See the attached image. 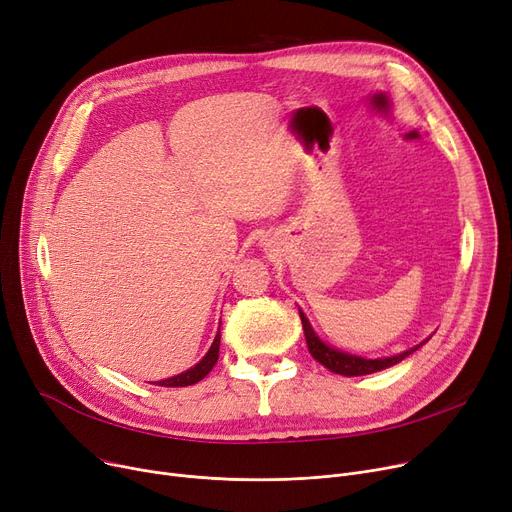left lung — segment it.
<instances>
[{
    "mask_svg": "<svg viewBox=\"0 0 512 512\" xmlns=\"http://www.w3.org/2000/svg\"><path fill=\"white\" fill-rule=\"evenodd\" d=\"M301 321H303V330H305V340H307V348L311 357L324 365L328 371L332 373H338V375H346V378H353V375H367V373H373V371H380V369H386V367H392L396 363H400L405 357H409L411 353H415L417 348L421 346H415L411 348V351H405L400 353L396 357H388V359H363V357H355V355H346V353H340V351H334L332 346L321 342L315 332L311 330L307 317L301 313Z\"/></svg>",
    "mask_w": 512,
    "mask_h": 512,
    "instance_id": "1",
    "label": "left lung"
}]
</instances>
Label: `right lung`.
I'll return each mask as SVG.
<instances>
[{"label":"right lung","instance_id":"right-lung-1","mask_svg":"<svg viewBox=\"0 0 512 512\" xmlns=\"http://www.w3.org/2000/svg\"><path fill=\"white\" fill-rule=\"evenodd\" d=\"M218 357H220V332H218V336H215V340H213V344L209 348V353L195 367H191V369L180 373V375H174V378H170V380H161V382H157V386H166V388L193 386V384L201 382L205 375L213 369V365L218 363Z\"/></svg>","mask_w":512,"mask_h":512}]
</instances>
